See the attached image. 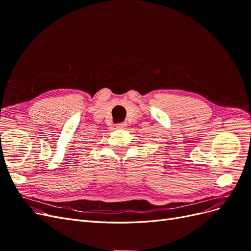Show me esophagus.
Masks as SVG:
<instances>
[{
    "label": "esophagus",
    "instance_id": "1",
    "mask_svg": "<svg viewBox=\"0 0 251 251\" xmlns=\"http://www.w3.org/2000/svg\"><path fill=\"white\" fill-rule=\"evenodd\" d=\"M126 126V123H120V124L116 125V128H118V130H124Z\"/></svg>",
    "mask_w": 251,
    "mask_h": 251
}]
</instances>
